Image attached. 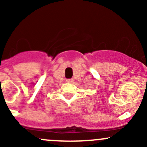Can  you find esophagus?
Masks as SVG:
<instances>
[{
  "label": "esophagus",
  "instance_id": "34e87169",
  "mask_svg": "<svg viewBox=\"0 0 147 147\" xmlns=\"http://www.w3.org/2000/svg\"><path fill=\"white\" fill-rule=\"evenodd\" d=\"M66 81H67V82L72 83V82H73V79H67Z\"/></svg>",
  "mask_w": 147,
  "mask_h": 147
}]
</instances>
